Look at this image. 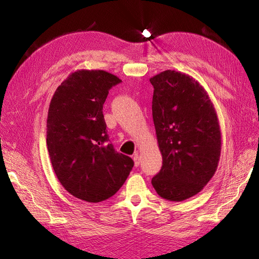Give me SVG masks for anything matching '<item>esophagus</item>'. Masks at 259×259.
Masks as SVG:
<instances>
[{
	"instance_id": "esophagus-1",
	"label": "esophagus",
	"mask_w": 259,
	"mask_h": 259,
	"mask_svg": "<svg viewBox=\"0 0 259 259\" xmlns=\"http://www.w3.org/2000/svg\"><path fill=\"white\" fill-rule=\"evenodd\" d=\"M134 161H135V166L136 167H138L139 164H140V157H139V153L138 152H135V155H134Z\"/></svg>"
}]
</instances>
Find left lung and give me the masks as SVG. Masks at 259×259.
<instances>
[{"mask_svg":"<svg viewBox=\"0 0 259 259\" xmlns=\"http://www.w3.org/2000/svg\"><path fill=\"white\" fill-rule=\"evenodd\" d=\"M152 118L162 167L151 184L170 201L197 195L212 178L222 151L216 110L192 76L166 70L150 78Z\"/></svg>","mask_w":259,"mask_h":259,"instance_id":"left-lung-1","label":"left lung"}]
</instances>
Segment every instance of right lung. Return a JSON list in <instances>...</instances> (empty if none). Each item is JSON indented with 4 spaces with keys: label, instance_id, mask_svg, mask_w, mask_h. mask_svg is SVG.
<instances>
[{
    "label": "right lung",
    "instance_id": "1",
    "mask_svg": "<svg viewBox=\"0 0 259 259\" xmlns=\"http://www.w3.org/2000/svg\"><path fill=\"white\" fill-rule=\"evenodd\" d=\"M121 80L103 70H78L54 92L47 121V146L60 184L88 202L112 197L134 167L109 142L103 103Z\"/></svg>",
    "mask_w": 259,
    "mask_h": 259
}]
</instances>
